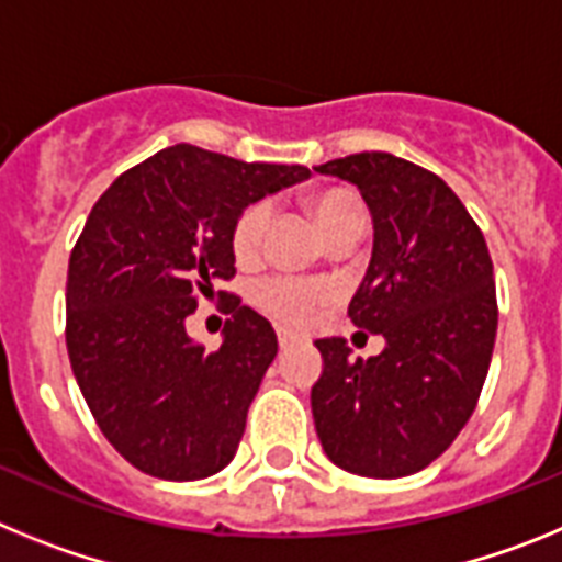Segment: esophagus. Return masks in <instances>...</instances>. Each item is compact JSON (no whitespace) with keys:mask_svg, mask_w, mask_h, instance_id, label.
I'll return each mask as SVG.
<instances>
[{"mask_svg":"<svg viewBox=\"0 0 562 562\" xmlns=\"http://www.w3.org/2000/svg\"><path fill=\"white\" fill-rule=\"evenodd\" d=\"M297 342H301V337H295V335H290V331H278V346H281V349H292V346H297Z\"/></svg>","mask_w":562,"mask_h":562,"instance_id":"1","label":"esophagus"}]
</instances>
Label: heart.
<instances>
[{"label":"heart","instance_id":"obj_1","mask_svg":"<svg viewBox=\"0 0 562 562\" xmlns=\"http://www.w3.org/2000/svg\"><path fill=\"white\" fill-rule=\"evenodd\" d=\"M306 205H310L317 227L324 231L329 241L342 233H360L362 222H366L360 196L349 188H321V191L310 193ZM270 220L272 205L267 200H256L241 207L231 231V250L238 265L256 261L261 247H265ZM331 297H335V292L324 281H306V278L290 276L265 278L252 290V304L265 315H270L276 324L290 326V329H306L321 315V310L329 306Z\"/></svg>","mask_w":562,"mask_h":562}]
</instances>
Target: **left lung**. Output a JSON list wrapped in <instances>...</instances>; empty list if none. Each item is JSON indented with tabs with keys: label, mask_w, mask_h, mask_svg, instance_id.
Returning <instances> with one entry per match:
<instances>
[{
	"label": "left lung",
	"mask_w": 562,
	"mask_h": 562,
	"mask_svg": "<svg viewBox=\"0 0 562 562\" xmlns=\"http://www.w3.org/2000/svg\"><path fill=\"white\" fill-rule=\"evenodd\" d=\"M360 188L374 250L349 317L385 337L376 357L317 340L312 416L326 456L366 479L439 459L473 416L493 360L498 301L484 233L441 177L385 151L315 168Z\"/></svg>",
	"instance_id": "obj_1"
}]
</instances>
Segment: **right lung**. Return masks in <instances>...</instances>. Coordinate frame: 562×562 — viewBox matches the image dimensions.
I'll return each mask as SVG.
<instances>
[{
    "mask_svg": "<svg viewBox=\"0 0 562 562\" xmlns=\"http://www.w3.org/2000/svg\"><path fill=\"white\" fill-rule=\"evenodd\" d=\"M306 177L180 143L123 171L87 216L67 270L69 362L101 434L140 473L196 481L236 456L278 340L216 284L236 276L241 207ZM200 296L232 315L213 352L184 331Z\"/></svg>",
    "mask_w": 562,
    "mask_h": 562,
    "instance_id": "right-lung-1",
    "label": "right lung"
}]
</instances>
